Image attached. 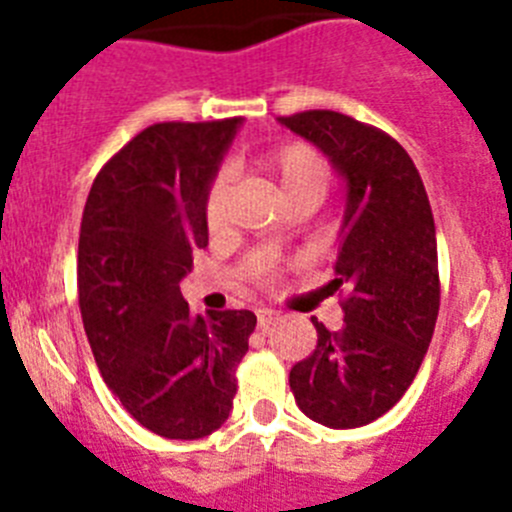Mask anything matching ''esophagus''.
Here are the masks:
<instances>
[{"instance_id": "1", "label": "esophagus", "mask_w": 512, "mask_h": 512, "mask_svg": "<svg viewBox=\"0 0 512 512\" xmlns=\"http://www.w3.org/2000/svg\"><path fill=\"white\" fill-rule=\"evenodd\" d=\"M256 320H259V328H269L274 320H279V312L271 310V307H259L256 310Z\"/></svg>"}]
</instances>
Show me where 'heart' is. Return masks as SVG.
<instances>
[{
    "label": "heart",
    "mask_w": 512,
    "mask_h": 512,
    "mask_svg": "<svg viewBox=\"0 0 512 512\" xmlns=\"http://www.w3.org/2000/svg\"><path fill=\"white\" fill-rule=\"evenodd\" d=\"M256 166L279 200L307 197L318 205L328 189V166L318 151H312L305 143H284L256 158ZM225 202H228V179L225 174H217L205 194V223L212 233L223 225Z\"/></svg>",
    "instance_id": "heart-1"
}]
</instances>
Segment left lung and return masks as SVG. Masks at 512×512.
<instances>
[{
  "label": "left lung",
  "mask_w": 512,
  "mask_h": 512,
  "mask_svg": "<svg viewBox=\"0 0 512 512\" xmlns=\"http://www.w3.org/2000/svg\"><path fill=\"white\" fill-rule=\"evenodd\" d=\"M279 125L328 156L346 205L336 287H346L343 328L312 318L318 346L292 366L297 408L328 428L382 418L408 392L438 318L436 223L408 151L354 117L310 110Z\"/></svg>",
  "instance_id": "obj_1"
}]
</instances>
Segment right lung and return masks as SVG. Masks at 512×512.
Returning a JSON list of instances; mask_svg holds the SVG:
<instances>
[{
	"instance_id": "right-lung-1",
	"label": "right lung",
	"mask_w": 512,
	"mask_h": 512,
	"mask_svg": "<svg viewBox=\"0 0 512 512\" xmlns=\"http://www.w3.org/2000/svg\"><path fill=\"white\" fill-rule=\"evenodd\" d=\"M241 117L158 122L99 171L79 233V307L104 384L143 428L194 441L228 420L251 310L192 315L182 279L207 246L205 194Z\"/></svg>"
}]
</instances>
